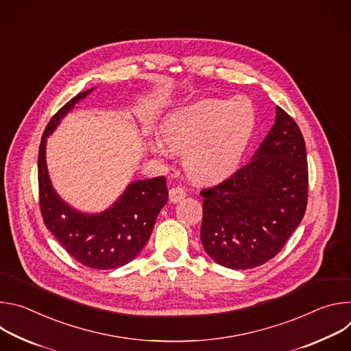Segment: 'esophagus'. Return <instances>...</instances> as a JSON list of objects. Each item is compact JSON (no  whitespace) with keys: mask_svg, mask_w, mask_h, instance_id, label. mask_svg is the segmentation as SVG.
<instances>
[{"mask_svg":"<svg viewBox=\"0 0 351 351\" xmlns=\"http://www.w3.org/2000/svg\"><path fill=\"white\" fill-rule=\"evenodd\" d=\"M186 197V190L180 186H175L169 189V199L171 203H179Z\"/></svg>","mask_w":351,"mask_h":351,"instance_id":"esophagus-1","label":"esophagus"}]
</instances>
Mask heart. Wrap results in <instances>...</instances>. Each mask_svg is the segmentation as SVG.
I'll return each mask as SVG.
<instances>
[{"label":"heart","mask_w":351,"mask_h":351,"mask_svg":"<svg viewBox=\"0 0 351 351\" xmlns=\"http://www.w3.org/2000/svg\"><path fill=\"white\" fill-rule=\"evenodd\" d=\"M243 102L241 97L228 103L203 99L173 111L162 122V141L171 152L184 154L186 169L195 180L218 182L239 167L256 125L252 106L246 103L247 110ZM163 145L154 140L153 152L167 156Z\"/></svg>","instance_id":"1"}]
</instances>
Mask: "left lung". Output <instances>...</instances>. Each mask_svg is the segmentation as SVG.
Returning <instances> with one entry per match:
<instances>
[{
	"label": "left lung",
	"instance_id": "obj_1",
	"mask_svg": "<svg viewBox=\"0 0 351 351\" xmlns=\"http://www.w3.org/2000/svg\"><path fill=\"white\" fill-rule=\"evenodd\" d=\"M202 195V241L215 263L250 269L274 258L307 208V152L294 119L276 107L253 160Z\"/></svg>",
	"mask_w": 351,
	"mask_h": 351
}]
</instances>
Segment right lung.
Masks as SVG:
<instances>
[{
	"instance_id": "1",
	"label": "right lung",
	"mask_w": 351,
	"mask_h": 351,
	"mask_svg": "<svg viewBox=\"0 0 351 351\" xmlns=\"http://www.w3.org/2000/svg\"><path fill=\"white\" fill-rule=\"evenodd\" d=\"M91 90L73 97L45 126L37 162L40 211L47 229L76 261L93 269H114L141 252L168 202V189L165 176L133 182L111 208L94 215L79 213L60 198L47 172V136Z\"/></svg>"
}]
</instances>
